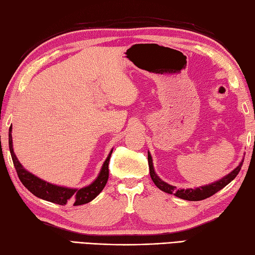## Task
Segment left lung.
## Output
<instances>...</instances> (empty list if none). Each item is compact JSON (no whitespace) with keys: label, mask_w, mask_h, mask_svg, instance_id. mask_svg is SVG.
<instances>
[{"label":"left lung","mask_w":255,"mask_h":255,"mask_svg":"<svg viewBox=\"0 0 255 255\" xmlns=\"http://www.w3.org/2000/svg\"><path fill=\"white\" fill-rule=\"evenodd\" d=\"M148 163H149V171H150V177L152 179V181L159 189H160V190H162L163 192L174 194V196L180 199H183V200L200 201V200H203V199H207L209 197L213 196L214 193L220 191L221 189H223L227 186V184L230 183L233 179L238 176V173L240 172L243 160L236 169H234V170H232L230 173L227 174L226 177L220 179V180L210 184H207V186L199 187L196 189H186V190H184V189H179V190H177L176 187H173L171 184H168L167 182L162 181L161 179L157 176V173L154 172V169H153L152 158L150 156V153H149V151H148Z\"/></svg>","instance_id":"8db88e82"}]
</instances>
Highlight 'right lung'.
<instances>
[{
    "mask_svg": "<svg viewBox=\"0 0 255 255\" xmlns=\"http://www.w3.org/2000/svg\"><path fill=\"white\" fill-rule=\"evenodd\" d=\"M11 132H12V126L9 127V130H8V147H9V151H11L14 167L16 169L17 176L19 178V180H21V182L24 184V187L37 198H41L43 200L59 204V206H64V204H66L67 202L73 203L74 206H81V204L88 203L92 200H94V199L102 192L104 187L106 186L108 176H109L108 163H109V159H111V156H112L113 149L111 150V152H109L106 160H105L102 167V170L99 172L96 180L89 184V186L84 187L82 189L59 187V186H56V184H52L42 180V179L34 176L33 173L28 172L26 169L23 168L21 162L18 161V159L14 153Z\"/></svg>",
    "mask_w": 255,
    "mask_h": 255,
    "instance_id": "right-lung-1",
    "label": "right lung"
}]
</instances>
